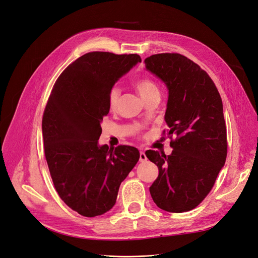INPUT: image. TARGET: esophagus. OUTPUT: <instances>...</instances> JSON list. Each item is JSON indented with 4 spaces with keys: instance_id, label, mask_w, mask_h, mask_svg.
Instances as JSON below:
<instances>
[{
    "instance_id": "1",
    "label": "esophagus",
    "mask_w": 258,
    "mask_h": 258,
    "mask_svg": "<svg viewBox=\"0 0 258 258\" xmlns=\"http://www.w3.org/2000/svg\"><path fill=\"white\" fill-rule=\"evenodd\" d=\"M147 160H148V158H147L146 154L144 152H140V154H139V161L140 162H146Z\"/></svg>"
}]
</instances>
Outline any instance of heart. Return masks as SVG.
<instances>
[{
    "label": "heart",
    "mask_w": 258,
    "mask_h": 258,
    "mask_svg": "<svg viewBox=\"0 0 258 258\" xmlns=\"http://www.w3.org/2000/svg\"><path fill=\"white\" fill-rule=\"evenodd\" d=\"M134 86L136 90L138 91L139 95L144 98V100L155 93H159V88L157 84L148 77L138 78L137 80H135ZM119 97H120V90L117 87L111 88L108 94V105L110 108H114L117 106Z\"/></svg>",
    "instance_id": "1"
}]
</instances>
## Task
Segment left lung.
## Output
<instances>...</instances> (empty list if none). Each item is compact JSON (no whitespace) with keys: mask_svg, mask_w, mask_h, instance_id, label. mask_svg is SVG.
<instances>
[{"mask_svg":"<svg viewBox=\"0 0 258 258\" xmlns=\"http://www.w3.org/2000/svg\"><path fill=\"white\" fill-rule=\"evenodd\" d=\"M145 63L147 71L161 79L168 89L167 136H176L170 142L171 155L146 152L159 168L150 192L156 205L165 211H189L210 192L225 163L222 100L208 74L181 54H155Z\"/></svg>","mask_w":258,"mask_h":258,"instance_id":"1","label":"left lung"}]
</instances>
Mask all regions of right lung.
I'll return each mask as SVG.
<instances>
[{
    "label": "right lung",
    "mask_w": 258,
    "mask_h": 258,
    "mask_svg": "<svg viewBox=\"0 0 258 258\" xmlns=\"http://www.w3.org/2000/svg\"><path fill=\"white\" fill-rule=\"evenodd\" d=\"M138 62L137 54L86 53L56 80L45 107L42 132L54 187L83 216L110 210L121 182L139 160L136 148L98 145L109 91Z\"/></svg>",
    "instance_id": "obj_1"
}]
</instances>
